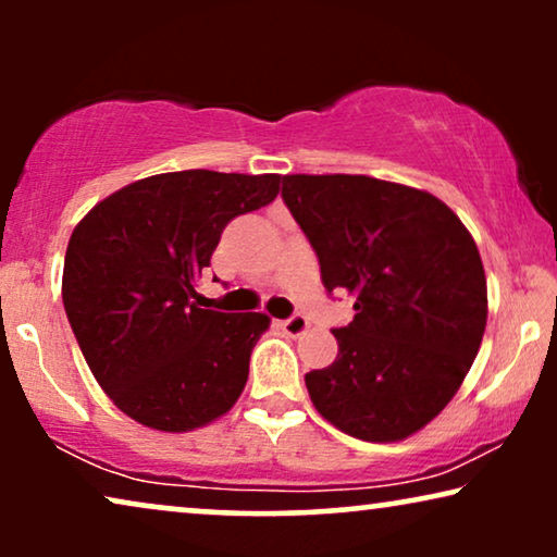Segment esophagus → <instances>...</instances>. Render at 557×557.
<instances>
[{
  "label": "esophagus",
  "instance_id": "1",
  "mask_svg": "<svg viewBox=\"0 0 557 557\" xmlns=\"http://www.w3.org/2000/svg\"><path fill=\"white\" fill-rule=\"evenodd\" d=\"M281 326H284V332L288 334V337H301V334L309 330V319L304 314H294V317L284 319Z\"/></svg>",
  "mask_w": 557,
  "mask_h": 557
}]
</instances>
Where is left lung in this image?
<instances>
[{
	"mask_svg": "<svg viewBox=\"0 0 557 557\" xmlns=\"http://www.w3.org/2000/svg\"><path fill=\"white\" fill-rule=\"evenodd\" d=\"M281 197L326 292L355 296L352 322L332 330L337 360L304 377L311 403L355 438L413 436L448 406L482 345L474 238L438 197L364 174H286Z\"/></svg>",
	"mask_w": 557,
	"mask_h": 557,
	"instance_id": "obj_1",
	"label": "left lung"
}]
</instances>
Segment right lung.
<instances>
[{
  "label": "right lung",
  "mask_w": 557,
  "mask_h": 557,
  "mask_svg": "<svg viewBox=\"0 0 557 557\" xmlns=\"http://www.w3.org/2000/svg\"><path fill=\"white\" fill-rule=\"evenodd\" d=\"M281 174L185 170L96 205L65 250L63 304L90 372L147 429H202L235 406L271 319L193 301L233 218L276 200Z\"/></svg>",
  "instance_id": "add662e5"
}]
</instances>
